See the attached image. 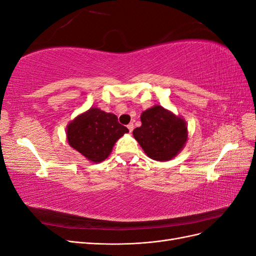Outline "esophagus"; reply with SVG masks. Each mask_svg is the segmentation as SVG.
I'll list each match as a JSON object with an SVG mask.
<instances>
[{
	"label": "esophagus",
	"mask_w": 256,
	"mask_h": 256,
	"mask_svg": "<svg viewBox=\"0 0 256 256\" xmlns=\"http://www.w3.org/2000/svg\"><path fill=\"white\" fill-rule=\"evenodd\" d=\"M127 128L129 129V131H130V132H131V131H132V130L134 129V124H132V122H130V124H129V125L127 126Z\"/></svg>",
	"instance_id": "esophagus-1"
}]
</instances>
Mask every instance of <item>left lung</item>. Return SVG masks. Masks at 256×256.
<instances>
[{
	"label": "left lung",
	"mask_w": 256,
	"mask_h": 256,
	"mask_svg": "<svg viewBox=\"0 0 256 256\" xmlns=\"http://www.w3.org/2000/svg\"><path fill=\"white\" fill-rule=\"evenodd\" d=\"M141 127L134 136L150 159L168 161L177 156L188 140L187 124L161 106H154L141 114Z\"/></svg>",
	"instance_id": "8db88e82"
}]
</instances>
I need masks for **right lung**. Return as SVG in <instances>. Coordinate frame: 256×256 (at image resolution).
<instances>
[{"label":"right lung","mask_w":256,"mask_h":256,"mask_svg":"<svg viewBox=\"0 0 256 256\" xmlns=\"http://www.w3.org/2000/svg\"><path fill=\"white\" fill-rule=\"evenodd\" d=\"M118 116L90 108L67 125V141L88 160L98 164L109 157L115 142L128 132Z\"/></svg>","instance_id":"right-lung-1"}]
</instances>
